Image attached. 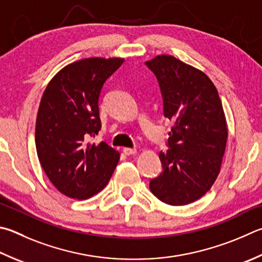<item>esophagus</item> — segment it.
Listing matches in <instances>:
<instances>
[{
    "mask_svg": "<svg viewBox=\"0 0 262 262\" xmlns=\"http://www.w3.org/2000/svg\"><path fill=\"white\" fill-rule=\"evenodd\" d=\"M122 152H123V154H125L126 156H130V155L136 154V149H133V147H123Z\"/></svg>",
    "mask_w": 262,
    "mask_h": 262,
    "instance_id": "1",
    "label": "esophagus"
}]
</instances>
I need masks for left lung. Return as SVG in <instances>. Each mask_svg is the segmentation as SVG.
<instances>
[{
    "instance_id": "8db88e82",
    "label": "left lung",
    "mask_w": 262,
    "mask_h": 262,
    "mask_svg": "<svg viewBox=\"0 0 262 262\" xmlns=\"http://www.w3.org/2000/svg\"><path fill=\"white\" fill-rule=\"evenodd\" d=\"M158 80L164 116L174 122L163 172L150 190L163 203L187 205L203 197L215 182L225 155L228 129L221 99L207 75L173 56L145 61Z\"/></svg>"
}]
</instances>
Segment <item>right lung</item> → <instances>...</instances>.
I'll list each match as a JSON object with an SVG mask.
<instances>
[{"instance_id":"add662e5","label":"right lung","mask_w":262,"mask_h":262,"mask_svg":"<svg viewBox=\"0 0 262 262\" xmlns=\"http://www.w3.org/2000/svg\"><path fill=\"white\" fill-rule=\"evenodd\" d=\"M122 58H85L61 69L42 95L35 126L37 157L59 192L88 199L105 188L119 152L90 142L101 129L98 101L103 84Z\"/></svg>"}]
</instances>
